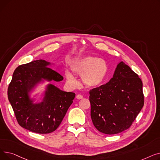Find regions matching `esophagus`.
<instances>
[{
  "label": "esophagus",
  "instance_id": "34e87169",
  "mask_svg": "<svg viewBox=\"0 0 160 160\" xmlns=\"http://www.w3.org/2000/svg\"><path fill=\"white\" fill-rule=\"evenodd\" d=\"M77 98L78 99V100L82 99V98H83V96L81 95H77Z\"/></svg>",
  "mask_w": 160,
  "mask_h": 160
}]
</instances>
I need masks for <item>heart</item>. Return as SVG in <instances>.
<instances>
[{"mask_svg":"<svg viewBox=\"0 0 160 160\" xmlns=\"http://www.w3.org/2000/svg\"><path fill=\"white\" fill-rule=\"evenodd\" d=\"M70 67L75 74L82 76L83 82L90 88L101 85L108 72L107 62L95 56H88L75 59L71 63ZM65 76L71 88H74L78 86V82L70 71L65 70Z\"/></svg>","mask_w":160,"mask_h":160,"instance_id":"1","label":"heart"}]
</instances>
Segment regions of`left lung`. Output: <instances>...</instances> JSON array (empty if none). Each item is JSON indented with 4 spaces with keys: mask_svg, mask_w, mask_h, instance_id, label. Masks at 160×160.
Wrapping results in <instances>:
<instances>
[{
    "mask_svg": "<svg viewBox=\"0 0 160 160\" xmlns=\"http://www.w3.org/2000/svg\"><path fill=\"white\" fill-rule=\"evenodd\" d=\"M89 95L92 122L109 135L129 128L144 105L142 81L123 62L110 81L90 90Z\"/></svg>",
    "mask_w": 160,
    "mask_h": 160,
    "instance_id": "1",
    "label": "left lung"
}]
</instances>
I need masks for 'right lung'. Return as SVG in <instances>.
<instances>
[{
  "label": "right lung",
  "mask_w": 160,
  "mask_h": 160,
  "mask_svg": "<svg viewBox=\"0 0 160 160\" xmlns=\"http://www.w3.org/2000/svg\"><path fill=\"white\" fill-rule=\"evenodd\" d=\"M51 65L38 60L19 65L13 72L8 89V100L15 117L21 127L38 133H48L56 130L61 124L75 93L66 92L48 84L43 100L33 103L30 93L38 83L44 80L60 82L63 77L48 67Z\"/></svg>",
  "instance_id": "add662e5"
}]
</instances>
